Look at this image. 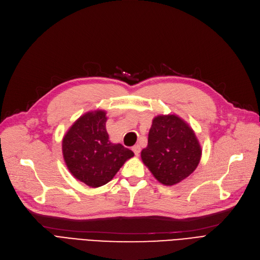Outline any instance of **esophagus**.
Here are the masks:
<instances>
[{"mask_svg":"<svg viewBox=\"0 0 260 260\" xmlns=\"http://www.w3.org/2000/svg\"><path fill=\"white\" fill-rule=\"evenodd\" d=\"M140 145H138V144H136V145H134L133 146V151H134V153H135V155L136 156H138L139 155V153H140Z\"/></svg>","mask_w":260,"mask_h":260,"instance_id":"esophagus-1","label":"esophagus"}]
</instances>
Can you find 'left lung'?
I'll use <instances>...</instances> for the list:
<instances>
[{
  "label": "left lung",
  "mask_w": 260,
  "mask_h": 260,
  "mask_svg": "<svg viewBox=\"0 0 260 260\" xmlns=\"http://www.w3.org/2000/svg\"><path fill=\"white\" fill-rule=\"evenodd\" d=\"M201 156L196 133L184 119L175 114L153 119L141 159L160 184L174 186L182 182L193 173Z\"/></svg>",
  "instance_id": "left-lung-1"
}]
</instances>
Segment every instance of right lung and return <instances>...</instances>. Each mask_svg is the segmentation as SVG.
<instances>
[{
  "label": "right lung",
  "mask_w": 260,
  "mask_h": 260,
  "mask_svg": "<svg viewBox=\"0 0 260 260\" xmlns=\"http://www.w3.org/2000/svg\"><path fill=\"white\" fill-rule=\"evenodd\" d=\"M106 111H88L78 118L62 138V156L70 173L89 187L98 188L114 178L134 156L121 143H111L106 131Z\"/></svg>",
  "instance_id": "obj_1"
}]
</instances>
